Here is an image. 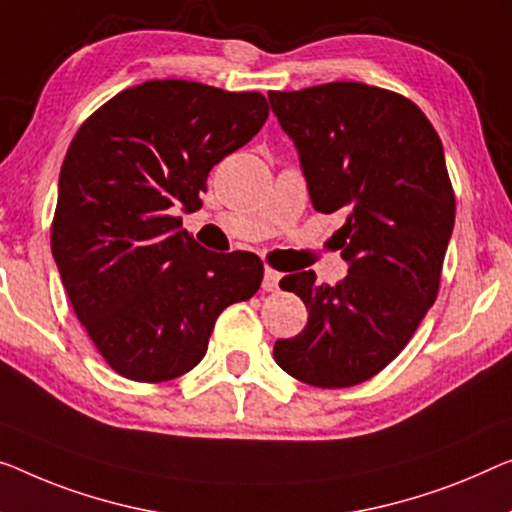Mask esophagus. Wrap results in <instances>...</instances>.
<instances>
[{
  "label": "esophagus",
  "instance_id": "1",
  "mask_svg": "<svg viewBox=\"0 0 512 512\" xmlns=\"http://www.w3.org/2000/svg\"><path fill=\"white\" fill-rule=\"evenodd\" d=\"M280 273L278 271H273V269H269V266H266L264 269V280H262V287L266 289V292H276L278 289V285H280Z\"/></svg>",
  "mask_w": 512,
  "mask_h": 512
}]
</instances>
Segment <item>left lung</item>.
I'll use <instances>...</instances> for the list:
<instances>
[{
	"mask_svg": "<svg viewBox=\"0 0 512 512\" xmlns=\"http://www.w3.org/2000/svg\"><path fill=\"white\" fill-rule=\"evenodd\" d=\"M269 103L312 207L345 213L331 241L349 266L335 285H317L315 271L280 280L308 324L273 358L310 386H356L402 352L437 299L455 225L444 147L418 105L361 82L269 91Z\"/></svg>",
	"mask_w": 512,
	"mask_h": 512,
	"instance_id": "1",
	"label": "left lung"
}]
</instances>
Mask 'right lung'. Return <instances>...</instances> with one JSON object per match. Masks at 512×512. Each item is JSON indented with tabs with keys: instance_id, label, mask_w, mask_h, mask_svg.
<instances>
[{
	"instance_id": "1",
	"label": "right lung",
	"mask_w": 512,
	"mask_h": 512,
	"mask_svg": "<svg viewBox=\"0 0 512 512\" xmlns=\"http://www.w3.org/2000/svg\"><path fill=\"white\" fill-rule=\"evenodd\" d=\"M269 117L257 91L151 80L121 91L75 133L52 220L68 299L114 372L170 381L202 361L220 312L264 278L253 253H211L177 211L202 207L207 177Z\"/></svg>"
}]
</instances>
